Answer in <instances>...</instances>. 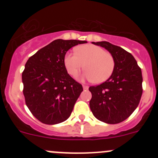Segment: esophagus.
Returning a JSON list of instances; mask_svg holds the SVG:
<instances>
[{
  "label": "esophagus",
  "instance_id": "34e87169",
  "mask_svg": "<svg viewBox=\"0 0 158 158\" xmlns=\"http://www.w3.org/2000/svg\"><path fill=\"white\" fill-rule=\"evenodd\" d=\"M82 87H83V89H84V90H87V89H89V86H88V85H82Z\"/></svg>",
  "mask_w": 158,
  "mask_h": 158
}]
</instances>
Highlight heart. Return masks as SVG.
I'll return each instance as SVG.
<instances>
[{
  "label": "heart",
  "mask_w": 158,
  "mask_h": 158,
  "mask_svg": "<svg viewBox=\"0 0 158 158\" xmlns=\"http://www.w3.org/2000/svg\"><path fill=\"white\" fill-rule=\"evenodd\" d=\"M82 78L102 83L111 77L114 72L115 62L110 52L92 44L79 46L75 48V53L67 52L64 56V65L68 73L76 76L84 68Z\"/></svg>",
  "instance_id": "obj_1"
}]
</instances>
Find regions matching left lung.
<instances>
[{
    "mask_svg": "<svg viewBox=\"0 0 158 158\" xmlns=\"http://www.w3.org/2000/svg\"><path fill=\"white\" fill-rule=\"evenodd\" d=\"M113 56L114 72L108 80L89 87L91 111L98 120L118 124L127 119L138 107L142 95V73L130 52L106 41L92 42Z\"/></svg>",
    "mask_w": 158,
    "mask_h": 158,
    "instance_id": "left-lung-1",
    "label": "left lung"
}]
</instances>
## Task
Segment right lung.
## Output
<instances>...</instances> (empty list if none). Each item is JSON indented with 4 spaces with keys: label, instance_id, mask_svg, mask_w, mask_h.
<instances>
[{
    "label": "right lung",
    "instance_id": "1",
    "mask_svg": "<svg viewBox=\"0 0 158 158\" xmlns=\"http://www.w3.org/2000/svg\"><path fill=\"white\" fill-rule=\"evenodd\" d=\"M87 41L56 40L30 57L22 73L26 105L40 122L56 125L73 111L82 86L68 74L64 56L70 48Z\"/></svg>",
    "mask_w": 158,
    "mask_h": 158
}]
</instances>
